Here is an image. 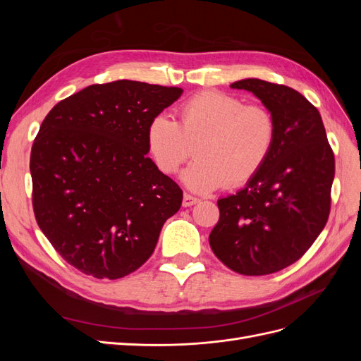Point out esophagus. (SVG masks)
<instances>
[{
	"label": "esophagus",
	"instance_id": "1",
	"mask_svg": "<svg viewBox=\"0 0 361 361\" xmlns=\"http://www.w3.org/2000/svg\"><path fill=\"white\" fill-rule=\"evenodd\" d=\"M197 202H199L197 197H192V195H190V194H185V195H183V200H182V206L190 207V206L195 204Z\"/></svg>",
	"mask_w": 361,
	"mask_h": 361
}]
</instances>
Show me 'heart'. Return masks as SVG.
<instances>
[{
    "label": "heart",
    "instance_id": "b5f03b06",
    "mask_svg": "<svg viewBox=\"0 0 361 361\" xmlns=\"http://www.w3.org/2000/svg\"><path fill=\"white\" fill-rule=\"evenodd\" d=\"M277 123L265 105H244L239 97L204 90L179 108V120L157 116L147 128V147L158 169L178 173L195 152L197 159L183 171L191 191L235 188L253 179L268 161Z\"/></svg>",
    "mask_w": 361,
    "mask_h": 361
}]
</instances>
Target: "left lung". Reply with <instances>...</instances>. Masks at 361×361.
<instances>
[{
	"instance_id": "8db88e82",
	"label": "left lung",
	"mask_w": 361,
	"mask_h": 361,
	"mask_svg": "<svg viewBox=\"0 0 361 361\" xmlns=\"http://www.w3.org/2000/svg\"><path fill=\"white\" fill-rule=\"evenodd\" d=\"M231 87L259 97L274 114L277 137L245 188L218 200L220 220L209 244L238 274L267 276L302 257L325 227L334 154L319 111L297 90L257 78Z\"/></svg>"
}]
</instances>
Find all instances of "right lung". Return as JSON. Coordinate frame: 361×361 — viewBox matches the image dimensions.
Masks as SVG:
<instances>
[{"label": "right lung", "mask_w": 361, "mask_h": 361, "mask_svg": "<svg viewBox=\"0 0 361 361\" xmlns=\"http://www.w3.org/2000/svg\"><path fill=\"white\" fill-rule=\"evenodd\" d=\"M179 87L118 80L60 101L30 157L32 209L57 253L87 276L122 279L152 256L182 190L147 158V128Z\"/></svg>", "instance_id": "add662e5"}]
</instances>
